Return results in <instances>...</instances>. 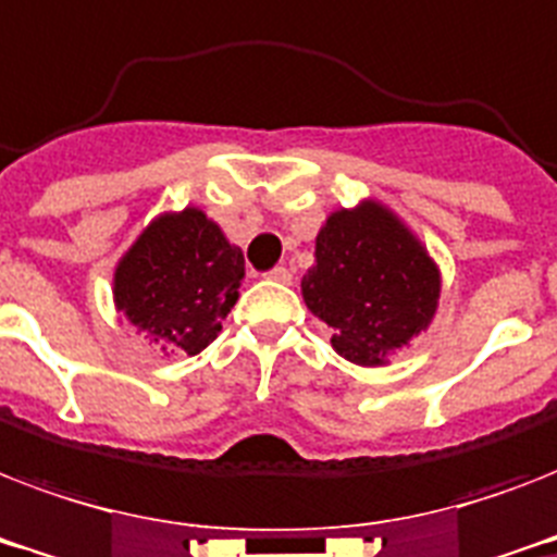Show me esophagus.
Segmentation results:
<instances>
[{
    "label": "esophagus",
    "instance_id": "obj_1",
    "mask_svg": "<svg viewBox=\"0 0 557 557\" xmlns=\"http://www.w3.org/2000/svg\"><path fill=\"white\" fill-rule=\"evenodd\" d=\"M265 277L274 280V283H283V286H288V283H292V271H288L286 265H277V269H271Z\"/></svg>",
    "mask_w": 557,
    "mask_h": 557
}]
</instances>
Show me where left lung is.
I'll return each mask as SVG.
<instances>
[{
	"mask_svg": "<svg viewBox=\"0 0 557 557\" xmlns=\"http://www.w3.org/2000/svg\"><path fill=\"white\" fill-rule=\"evenodd\" d=\"M309 312L332 326V347L358 367H384L431 326L442 274L422 239L381 201L326 216L304 274Z\"/></svg>",
	"mask_w": 557,
	"mask_h": 557,
	"instance_id": "8db88e82",
	"label": "left lung"
}]
</instances>
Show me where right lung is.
Segmentation results:
<instances>
[{"label": "right lung", "mask_w": 557, "mask_h": 557, "mask_svg": "<svg viewBox=\"0 0 557 557\" xmlns=\"http://www.w3.org/2000/svg\"><path fill=\"white\" fill-rule=\"evenodd\" d=\"M245 277V257L199 208L161 213L112 277L115 309L170 352L199 356L222 332Z\"/></svg>", "instance_id": "obj_1"}]
</instances>
